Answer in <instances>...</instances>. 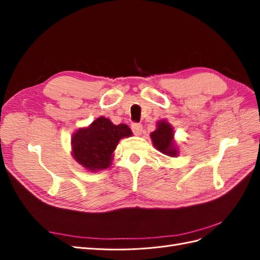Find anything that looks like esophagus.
I'll return each instance as SVG.
<instances>
[{
	"label": "esophagus",
	"mask_w": 260,
	"mask_h": 260,
	"mask_svg": "<svg viewBox=\"0 0 260 260\" xmlns=\"http://www.w3.org/2000/svg\"><path fill=\"white\" fill-rule=\"evenodd\" d=\"M131 129L136 136H140L141 132H142V124L141 123H133L131 125Z\"/></svg>",
	"instance_id": "34e87169"
}]
</instances>
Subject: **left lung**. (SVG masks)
I'll return each mask as SVG.
<instances>
[{
	"instance_id": "left-lung-1",
	"label": "left lung",
	"mask_w": 260,
	"mask_h": 260,
	"mask_svg": "<svg viewBox=\"0 0 260 260\" xmlns=\"http://www.w3.org/2000/svg\"><path fill=\"white\" fill-rule=\"evenodd\" d=\"M153 145L157 151L169 157H177L179 155L178 145L175 141V131L172 125L165 119L157 121L156 129L151 135Z\"/></svg>"
}]
</instances>
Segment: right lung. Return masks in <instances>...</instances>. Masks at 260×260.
Segmentation results:
<instances>
[{"mask_svg": "<svg viewBox=\"0 0 260 260\" xmlns=\"http://www.w3.org/2000/svg\"><path fill=\"white\" fill-rule=\"evenodd\" d=\"M132 136L127 124H114L108 118L99 117L88 127L78 129L72 137L74 159L91 172L108 168L114 152L122 138Z\"/></svg>", "mask_w": 260, "mask_h": 260, "instance_id": "obj_1", "label": "right lung"}]
</instances>
